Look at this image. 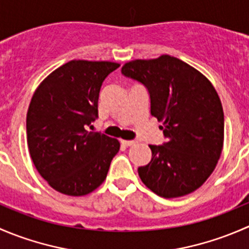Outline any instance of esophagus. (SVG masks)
Returning <instances> with one entry per match:
<instances>
[{
	"label": "esophagus",
	"instance_id": "esophagus-1",
	"mask_svg": "<svg viewBox=\"0 0 249 249\" xmlns=\"http://www.w3.org/2000/svg\"><path fill=\"white\" fill-rule=\"evenodd\" d=\"M122 143H123V144L127 145V147H131V145H134L135 143H136V141H125V140H122Z\"/></svg>",
	"mask_w": 249,
	"mask_h": 249
}]
</instances>
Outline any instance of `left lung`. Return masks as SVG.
Returning <instances> with one entry per match:
<instances>
[{
	"instance_id": "1",
	"label": "left lung",
	"mask_w": 249,
	"mask_h": 249,
	"mask_svg": "<svg viewBox=\"0 0 249 249\" xmlns=\"http://www.w3.org/2000/svg\"><path fill=\"white\" fill-rule=\"evenodd\" d=\"M122 73L147 88L150 113L162 122L166 139L149 145L152 160L139 167L141 180L166 199L199 189L217 166L224 142V113L212 83L170 55L132 60Z\"/></svg>"
}]
</instances>
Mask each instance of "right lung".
Segmentation results:
<instances>
[{
  "instance_id": "obj_1",
  "label": "right lung",
  "mask_w": 249,
  "mask_h": 249,
  "mask_svg": "<svg viewBox=\"0 0 249 249\" xmlns=\"http://www.w3.org/2000/svg\"><path fill=\"white\" fill-rule=\"evenodd\" d=\"M119 66L72 60L53 71L32 96L26 115L30 155L39 175L61 194L94 192L119 152L117 139L85 130L97 118L102 83Z\"/></svg>"
}]
</instances>
